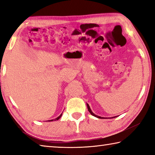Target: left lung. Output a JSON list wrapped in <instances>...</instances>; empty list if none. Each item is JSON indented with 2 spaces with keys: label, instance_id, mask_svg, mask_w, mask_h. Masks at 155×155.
<instances>
[{
  "label": "left lung",
  "instance_id": "1",
  "mask_svg": "<svg viewBox=\"0 0 155 155\" xmlns=\"http://www.w3.org/2000/svg\"><path fill=\"white\" fill-rule=\"evenodd\" d=\"M87 109H88V111H89V112H90L91 115H94V116L96 117H98V118H101V119H103V117H100V116H98V115H96L94 114V113H93L92 111H91V110L90 107V106H89V104H87Z\"/></svg>",
  "mask_w": 155,
  "mask_h": 155
}]
</instances>
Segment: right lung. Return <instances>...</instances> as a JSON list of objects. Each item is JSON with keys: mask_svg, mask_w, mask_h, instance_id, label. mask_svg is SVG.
Masks as SVG:
<instances>
[{"mask_svg": "<svg viewBox=\"0 0 155 155\" xmlns=\"http://www.w3.org/2000/svg\"><path fill=\"white\" fill-rule=\"evenodd\" d=\"M61 115H62V114H61V115H59V116L58 117H57V118H55V119H54V121H55V120H58L59 118H60V117H61ZM48 121L49 122H51V121H53V120H48Z\"/></svg>", "mask_w": 155, "mask_h": 155, "instance_id": "obj_1", "label": "right lung"}]
</instances>
